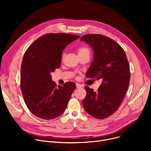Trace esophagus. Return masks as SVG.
Returning <instances> with one entry per match:
<instances>
[{
    "mask_svg": "<svg viewBox=\"0 0 151 151\" xmlns=\"http://www.w3.org/2000/svg\"><path fill=\"white\" fill-rule=\"evenodd\" d=\"M81 87H82V85H80L79 83H76V88H81Z\"/></svg>",
    "mask_w": 151,
    "mask_h": 151,
    "instance_id": "1",
    "label": "esophagus"
}]
</instances>
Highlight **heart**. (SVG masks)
<instances>
[{
    "label": "heart",
    "mask_w": 151,
    "mask_h": 151,
    "mask_svg": "<svg viewBox=\"0 0 151 151\" xmlns=\"http://www.w3.org/2000/svg\"><path fill=\"white\" fill-rule=\"evenodd\" d=\"M78 54H89L90 53V51L89 48L87 47H81L78 49Z\"/></svg>",
    "instance_id": "heart-1"
}]
</instances>
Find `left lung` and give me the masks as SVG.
I'll list each match as a JSON object with an SVG mask.
<instances>
[{
    "label": "left lung",
    "mask_w": 151,
    "mask_h": 151,
    "mask_svg": "<svg viewBox=\"0 0 151 151\" xmlns=\"http://www.w3.org/2000/svg\"><path fill=\"white\" fill-rule=\"evenodd\" d=\"M80 40L87 43L93 51V60L86 76L102 80L97 92L85 86L87 96L82 105L90 115L104 119L118 109L125 95L130 79L129 64L124 50L108 37L90 34Z\"/></svg>",
    "instance_id": "8db88e82"
}]
</instances>
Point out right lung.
Segmentation results:
<instances>
[{
    "mask_svg": "<svg viewBox=\"0 0 151 151\" xmlns=\"http://www.w3.org/2000/svg\"><path fill=\"white\" fill-rule=\"evenodd\" d=\"M79 36L48 33L36 39L26 50L21 67L20 87L30 112L44 119H52L65 111L76 84L63 86L52 81L51 73L60 67L62 53Z\"/></svg>",
    "mask_w": 151,
    "mask_h": 151,
    "instance_id": "add662e5",
    "label": "right lung"
}]
</instances>
